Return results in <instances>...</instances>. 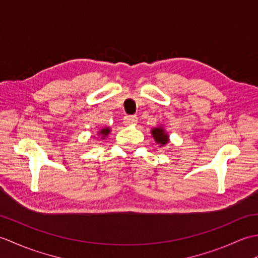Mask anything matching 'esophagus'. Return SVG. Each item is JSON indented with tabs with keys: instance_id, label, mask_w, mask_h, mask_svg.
<instances>
[{
	"instance_id": "34e87169",
	"label": "esophagus",
	"mask_w": 258,
	"mask_h": 258,
	"mask_svg": "<svg viewBox=\"0 0 258 258\" xmlns=\"http://www.w3.org/2000/svg\"><path fill=\"white\" fill-rule=\"evenodd\" d=\"M124 123L126 125H133L138 123V117L135 115H126L124 117Z\"/></svg>"
}]
</instances>
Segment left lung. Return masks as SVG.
Wrapping results in <instances>:
<instances>
[{
    "instance_id": "obj_1",
    "label": "left lung",
    "mask_w": 258,
    "mask_h": 258,
    "mask_svg": "<svg viewBox=\"0 0 258 258\" xmlns=\"http://www.w3.org/2000/svg\"><path fill=\"white\" fill-rule=\"evenodd\" d=\"M152 135L154 136L155 141L157 142L158 144L161 145H165L168 140H167V134L164 132V130L161 127H157V128H153L152 131Z\"/></svg>"
}]
</instances>
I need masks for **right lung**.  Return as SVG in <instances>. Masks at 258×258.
Segmentation results:
<instances>
[{
    "instance_id": "obj_1",
    "label": "right lung",
    "mask_w": 258,
    "mask_h": 258,
    "mask_svg": "<svg viewBox=\"0 0 258 258\" xmlns=\"http://www.w3.org/2000/svg\"><path fill=\"white\" fill-rule=\"evenodd\" d=\"M100 133L103 134V136H106L109 133V128H103L100 131Z\"/></svg>"
}]
</instances>
